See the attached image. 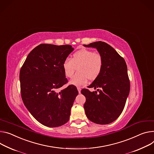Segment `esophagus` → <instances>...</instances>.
Wrapping results in <instances>:
<instances>
[{
  "label": "esophagus",
  "instance_id": "1",
  "mask_svg": "<svg viewBox=\"0 0 154 154\" xmlns=\"http://www.w3.org/2000/svg\"><path fill=\"white\" fill-rule=\"evenodd\" d=\"M77 90H78L79 93H80V91H81V88H80V87H77Z\"/></svg>",
  "mask_w": 154,
  "mask_h": 154
}]
</instances>
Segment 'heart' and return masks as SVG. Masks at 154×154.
<instances>
[{"label": "heart", "mask_w": 154, "mask_h": 154, "mask_svg": "<svg viewBox=\"0 0 154 154\" xmlns=\"http://www.w3.org/2000/svg\"><path fill=\"white\" fill-rule=\"evenodd\" d=\"M103 66L101 55L87 49L77 51L72 59L67 58L63 63V71L67 77H72L78 66V72L70 80V83L75 86L85 85L89 79H96L102 71Z\"/></svg>", "instance_id": "heart-1"}]
</instances>
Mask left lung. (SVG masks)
Listing matches in <instances>:
<instances>
[{"mask_svg":"<svg viewBox=\"0 0 154 154\" xmlns=\"http://www.w3.org/2000/svg\"><path fill=\"white\" fill-rule=\"evenodd\" d=\"M95 48L103 61L102 71L88 88L97 89L91 92L83 89L86 97L84 109L88 119L97 124L106 125L115 121L122 114L130 90V83L125 60L110 45L99 41L83 45Z\"/></svg>","mask_w":154,"mask_h":154,"instance_id":"left-lung-1","label":"left lung"}]
</instances>
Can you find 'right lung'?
Wrapping results in <instances>:
<instances>
[{"label":"right lung","mask_w":154,"mask_h":154,"mask_svg":"<svg viewBox=\"0 0 154 154\" xmlns=\"http://www.w3.org/2000/svg\"><path fill=\"white\" fill-rule=\"evenodd\" d=\"M74 50L71 45L40 44L27 56L20 72L23 103L41 124L57 127L69 120L79 92L72 85L58 91L67 82L63 63Z\"/></svg>","instance_id":"right-lung-1"}]
</instances>
